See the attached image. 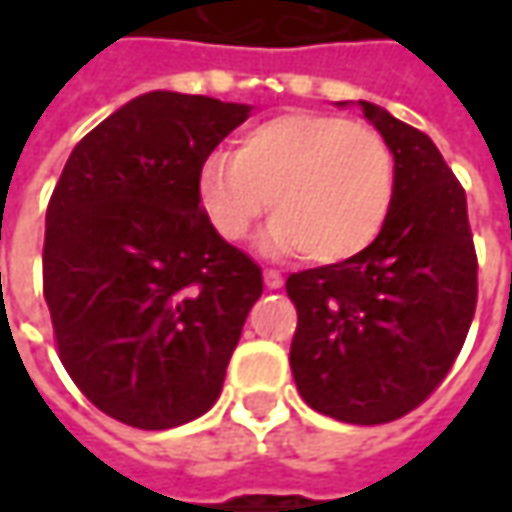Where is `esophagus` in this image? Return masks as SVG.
I'll list each match as a JSON object with an SVG mask.
<instances>
[{
    "label": "esophagus",
    "instance_id": "esophagus-1",
    "mask_svg": "<svg viewBox=\"0 0 512 512\" xmlns=\"http://www.w3.org/2000/svg\"><path fill=\"white\" fill-rule=\"evenodd\" d=\"M282 285H285V279H282V273H279V270H265V287H270V290H279Z\"/></svg>",
    "mask_w": 512,
    "mask_h": 512
}]
</instances>
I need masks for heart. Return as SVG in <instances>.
<instances>
[{"mask_svg": "<svg viewBox=\"0 0 512 512\" xmlns=\"http://www.w3.org/2000/svg\"><path fill=\"white\" fill-rule=\"evenodd\" d=\"M396 199V162L379 130L333 113H282L247 128L233 156L216 150L196 170L205 222L239 242L270 213L262 245L339 265L382 236Z\"/></svg>", "mask_w": 512, "mask_h": 512, "instance_id": "b5f03b06", "label": "heart"}]
</instances>
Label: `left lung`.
<instances>
[{"mask_svg": "<svg viewBox=\"0 0 512 512\" xmlns=\"http://www.w3.org/2000/svg\"><path fill=\"white\" fill-rule=\"evenodd\" d=\"M396 162L382 236L339 265L287 276L299 322L290 370L313 410L350 424L402 419L444 382L476 313L467 196L422 130L362 102Z\"/></svg>", "mask_w": 512, "mask_h": 512, "instance_id": "obj_1", "label": "left lung"}]
</instances>
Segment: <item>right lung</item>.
<instances>
[{
	"label": "right lung",
	"mask_w": 512,
	"mask_h": 512,
	"mask_svg": "<svg viewBox=\"0 0 512 512\" xmlns=\"http://www.w3.org/2000/svg\"><path fill=\"white\" fill-rule=\"evenodd\" d=\"M250 108L153 90L73 148L45 216L59 359L102 413L168 430L207 413L262 270L207 225L196 170Z\"/></svg>",
	"instance_id": "add662e5"
}]
</instances>
